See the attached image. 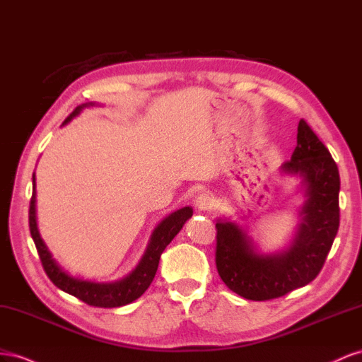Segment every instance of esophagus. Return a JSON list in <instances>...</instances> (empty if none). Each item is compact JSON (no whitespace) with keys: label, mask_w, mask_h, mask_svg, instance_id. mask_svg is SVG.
I'll use <instances>...</instances> for the list:
<instances>
[{"label":"esophagus","mask_w":362,"mask_h":362,"mask_svg":"<svg viewBox=\"0 0 362 362\" xmlns=\"http://www.w3.org/2000/svg\"><path fill=\"white\" fill-rule=\"evenodd\" d=\"M195 208L199 211H209L212 208V199L209 194L202 192L197 195V199H195Z\"/></svg>","instance_id":"obj_1"}]
</instances>
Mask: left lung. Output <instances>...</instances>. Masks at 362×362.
I'll return each mask as SVG.
<instances>
[{"mask_svg":"<svg viewBox=\"0 0 362 362\" xmlns=\"http://www.w3.org/2000/svg\"><path fill=\"white\" fill-rule=\"evenodd\" d=\"M286 174L302 177L306 202L293 245L281 255H259L238 226L218 221L215 264L229 290L249 300L282 297L313 282L322 272L339 227V173L335 160L314 130L300 119Z\"/></svg>","mask_w":362,"mask_h":362,"instance_id":"8db88e82","label":"left lung"}]
</instances>
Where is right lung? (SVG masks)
<instances>
[{
  "label": "right lung",
  "instance_id": "add662e5",
  "mask_svg": "<svg viewBox=\"0 0 362 362\" xmlns=\"http://www.w3.org/2000/svg\"><path fill=\"white\" fill-rule=\"evenodd\" d=\"M88 105L78 106L71 115L65 119L68 122L72 117H76L77 113ZM89 106H94V103H89ZM35 175H33V192L32 199H30V209H28V226H30V233H32V238L35 241L37 255L40 257V262H42L44 270L49 281L53 282L62 291H65L71 296L77 297L78 300L88 303L89 306H97V308H118L122 305L132 303L141 297L144 293L147 291V288L153 282L154 274H156L158 265L160 255L165 250L171 240L175 235L180 232L185 221L192 216L191 208H182L171 214L168 218H165L156 229L153 232L151 241L147 247V252L144 255L142 261L136 267V270L133 272L129 277L122 279L119 282L115 284H94V282H86L80 281V279H74L68 276L62 268L56 264V261L51 257V253L48 252L47 245L44 244L42 238L37 232L36 226V215H35Z\"/></svg>",
  "mask_w": 362,
  "mask_h": 362
}]
</instances>
